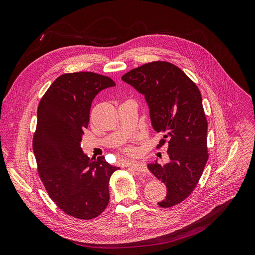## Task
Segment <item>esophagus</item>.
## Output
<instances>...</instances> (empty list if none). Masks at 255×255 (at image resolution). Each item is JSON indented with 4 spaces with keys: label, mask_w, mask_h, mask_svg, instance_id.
Listing matches in <instances>:
<instances>
[{
    "label": "esophagus",
    "mask_w": 255,
    "mask_h": 255,
    "mask_svg": "<svg viewBox=\"0 0 255 255\" xmlns=\"http://www.w3.org/2000/svg\"><path fill=\"white\" fill-rule=\"evenodd\" d=\"M131 168H133L135 171L137 172H146L147 171V167L144 163H140V162H133L130 164Z\"/></svg>",
    "instance_id": "esophagus-1"
}]
</instances>
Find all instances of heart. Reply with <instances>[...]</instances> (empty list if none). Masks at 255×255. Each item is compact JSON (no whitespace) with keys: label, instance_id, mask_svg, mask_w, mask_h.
Here are the masks:
<instances>
[{"label":"heart","instance_id":"b5f03b06","mask_svg":"<svg viewBox=\"0 0 255 255\" xmlns=\"http://www.w3.org/2000/svg\"><path fill=\"white\" fill-rule=\"evenodd\" d=\"M126 152H127L128 154H133V153H134V150H133L132 148H127V149H126Z\"/></svg>","mask_w":255,"mask_h":255}]
</instances>
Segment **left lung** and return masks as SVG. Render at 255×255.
<instances>
[{"mask_svg": "<svg viewBox=\"0 0 255 255\" xmlns=\"http://www.w3.org/2000/svg\"><path fill=\"white\" fill-rule=\"evenodd\" d=\"M122 80L145 97L151 125L164 134L159 146L168 142L169 161L148 164L167 187L166 197L157 205L168 208L180 204L193 191L208 161V124L201 92L183 70L168 62L145 64Z\"/></svg>", "mask_w": 255, "mask_h": 255, "instance_id": "8db88e82", "label": "left lung"}]
</instances>
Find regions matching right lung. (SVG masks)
Instances as JSON below:
<instances>
[{"label": "right lung", "mask_w": 255, "mask_h": 255, "mask_svg": "<svg viewBox=\"0 0 255 255\" xmlns=\"http://www.w3.org/2000/svg\"><path fill=\"white\" fill-rule=\"evenodd\" d=\"M116 86L94 72L66 73L56 79L37 108L33 152L47 193L66 214L80 220L99 216L109 203V180L119 167L105 157H89L81 147L91 103Z\"/></svg>", "instance_id": "right-lung-1"}]
</instances>
